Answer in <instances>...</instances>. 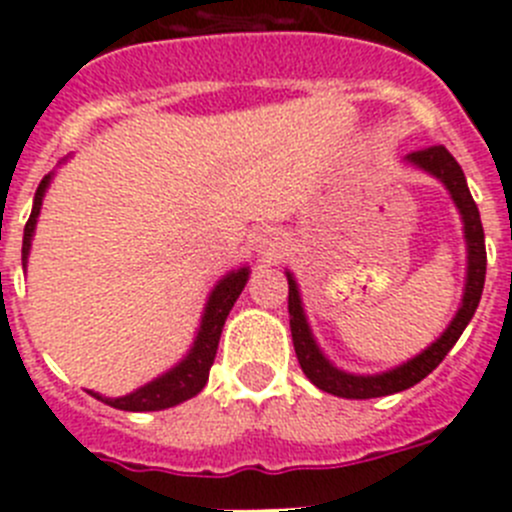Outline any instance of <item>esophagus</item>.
Segmentation results:
<instances>
[{
  "label": "esophagus",
  "mask_w": 512,
  "mask_h": 512,
  "mask_svg": "<svg viewBox=\"0 0 512 512\" xmlns=\"http://www.w3.org/2000/svg\"><path fill=\"white\" fill-rule=\"evenodd\" d=\"M253 248L259 253V259L279 261L284 256V251H287V243H284L282 233L277 228L266 225V228L256 230V235H253Z\"/></svg>",
  "instance_id": "1"
}]
</instances>
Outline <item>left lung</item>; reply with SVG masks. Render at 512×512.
Here are the masks:
<instances>
[{
    "label": "left lung",
    "instance_id": "obj_1",
    "mask_svg": "<svg viewBox=\"0 0 512 512\" xmlns=\"http://www.w3.org/2000/svg\"><path fill=\"white\" fill-rule=\"evenodd\" d=\"M405 164L415 166V169L431 174L433 179L446 187L451 194L456 210L461 215V225H464V243H467V277H464V292H461V302L451 323L446 325L441 336L423 348L413 359L402 361L395 369L379 374H351L338 369L328 356L323 354V348L318 346L312 328L307 323L305 305H302L300 284H297L292 271H284L289 282V328H292V343H295V354L300 361L302 372L310 379L318 390L328 392V395L346 397V400H369V397H384L395 395V392L410 390L413 384L425 379L428 374L446 359L454 343L464 333L469 320L477 312L479 297L485 289V271H487V251H485V230H482V220H479V210L472 200V192L467 187V176L456 164V158L451 156L443 146L423 148L405 156Z\"/></svg>",
    "mask_w": 512,
    "mask_h": 512
}]
</instances>
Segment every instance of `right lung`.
Masks as SVG:
<instances>
[{
    "mask_svg": "<svg viewBox=\"0 0 512 512\" xmlns=\"http://www.w3.org/2000/svg\"><path fill=\"white\" fill-rule=\"evenodd\" d=\"M51 182L53 171L48 176H43V182H40L38 192H35L33 212H30V220H27L25 225V235H22V269H27V256H30V246H33L35 225H38L43 197L45 192H48V187H51ZM248 274H251V269H248V266H241V269L228 271L223 279H217V284L210 289V295H207L200 328H197V336H194L187 356H184L182 361H176L169 372L158 374L156 379L146 382L143 387L130 392V395L104 397L92 390H89V395L102 400L104 405H110V408L130 410V413H151V410L174 408L179 402L200 395L202 387L207 384V377H210V366L212 361H215L220 336H223V325L225 320H228L230 310H233L235 300L241 297L243 287H246Z\"/></svg>",
    "mask_w": 512,
    "mask_h": 512,
    "instance_id": "add662e5",
    "label": "right lung"
}]
</instances>
